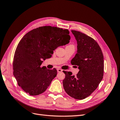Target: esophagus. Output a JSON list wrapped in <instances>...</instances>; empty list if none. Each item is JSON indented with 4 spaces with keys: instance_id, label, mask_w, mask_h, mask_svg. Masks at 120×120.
I'll list each match as a JSON object with an SVG mask.
<instances>
[{
    "instance_id": "34e87169",
    "label": "esophagus",
    "mask_w": 120,
    "mask_h": 120,
    "mask_svg": "<svg viewBox=\"0 0 120 120\" xmlns=\"http://www.w3.org/2000/svg\"><path fill=\"white\" fill-rule=\"evenodd\" d=\"M57 72H61L63 71V70H61V69H60V68H58V69H57Z\"/></svg>"
}]
</instances>
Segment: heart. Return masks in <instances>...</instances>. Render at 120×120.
Segmentation results:
<instances>
[{
    "mask_svg": "<svg viewBox=\"0 0 120 120\" xmlns=\"http://www.w3.org/2000/svg\"><path fill=\"white\" fill-rule=\"evenodd\" d=\"M69 46H73L72 45H69Z\"/></svg>",
    "mask_w": 120,
    "mask_h": 120,
    "instance_id": "heart-1",
    "label": "heart"
}]
</instances>
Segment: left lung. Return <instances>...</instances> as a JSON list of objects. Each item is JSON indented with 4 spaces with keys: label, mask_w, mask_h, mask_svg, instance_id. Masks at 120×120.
<instances>
[{
    "label": "left lung",
    "mask_w": 120,
    "mask_h": 120,
    "mask_svg": "<svg viewBox=\"0 0 120 120\" xmlns=\"http://www.w3.org/2000/svg\"><path fill=\"white\" fill-rule=\"evenodd\" d=\"M77 41V51L71 60L78 66L79 71L76 76L64 71L65 78L63 86L68 95L75 99L82 100L95 90L101 81L104 75V56L98 43L92 38L82 32L71 30Z\"/></svg>",
    "instance_id": "8db88e82"
}]
</instances>
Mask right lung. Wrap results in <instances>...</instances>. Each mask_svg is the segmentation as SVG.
<instances>
[{
  "label": "right lung",
  "instance_id": "obj_1",
  "mask_svg": "<svg viewBox=\"0 0 120 120\" xmlns=\"http://www.w3.org/2000/svg\"><path fill=\"white\" fill-rule=\"evenodd\" d=\"M68 30L45 26L28 32L21 38L14 53L13 75L19 86L31 96L45 92L57 75L56 68H41L48 57L47 50H54L68 44L71 39Z\"/></svg>",
  "mask_w": 120,
  "mask_h": 120
}]
</instances>
